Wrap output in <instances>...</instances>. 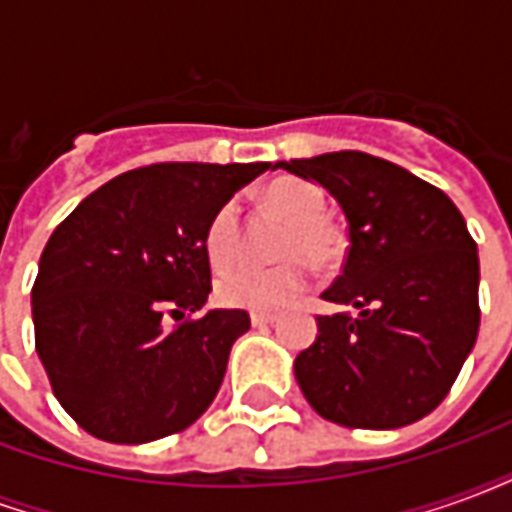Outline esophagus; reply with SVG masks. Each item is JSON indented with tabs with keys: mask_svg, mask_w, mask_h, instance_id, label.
I'll list each match as a JSON object with an SVG mask.
<instances>
[{
	"mask_svg": "<svg viewBox=\"0 0 512 512\" xmlns=\"http://www.w3.org/2000/svg\"><path fill=\"white\" fill-rule=\"evenodd\" d=\"M252 326H268V323L277 321V315H271V312H252Z\"/></svg>",
	"mask_w": 512,
	"mask_h": 512,
	"instance_id": "34e87169",
	"label": "esophagus"
}]
</instances>
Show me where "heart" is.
Masks as SVG:
<instances>
[{
	"label": "heart",
	"instance_id": "obj_1",
	"mask_svg": "<svg viewBox=\"0 0 512 512\" xmlns=\"http://www.w3.org/2000/svg\"><path fill=\"white\" fill-rule=\"evenodd\" d=\"M263 200H266L268 211L285 222L277 255L290 257V260L268 268L238 263V266L222 271L216 279V299L233 310L274 312L288 307L290 301L299 299L307 288L310 274H307L304 260L312 268L326 271L340 260L345 249L340 227L323 216L326 213L323 191L310 180H274L263 194ZM241 244H244V233H241L238 205L224 202L205 227V249H208L213 266L233 263L241 252Z\"/></svg>",
	"mask_w": 512,
	"mask_h": 512
}]
</instances>
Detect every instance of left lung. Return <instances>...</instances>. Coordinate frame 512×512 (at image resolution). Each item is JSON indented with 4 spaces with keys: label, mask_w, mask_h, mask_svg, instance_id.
I'll list each match as a JSON object with an SVG mask.
<instances>
[{
    "label": "left lung",
    "mask_w": 512,
    "mask_h": 512,
    "mask_svg": "<svg viewBox=\"0 0 512 512\" xmlns=\"http://www.w3.org/2000/svg\"><path fill=\"white\" fill-rule=\"evenodd\" d=\"M277 167L321 183L351 238L323 299L354 312L318 315V337L293 367L304 397L345 428L389 430L428 417L480 329V260L461 211L436 186L359 150Z\"/></svg>",
    "instance_id": "8db88e82"
}]
</instances>
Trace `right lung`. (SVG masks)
Returning <instances> with one entry per match:
<instances>
[{
	"label": "right lung",
	"instance_id": "obj_1",
	"mask_svg": "<svg viewBox=\"0 0 512 512\" xmlns=\"http://www.w3.org/2000/svg\"><path fill=\"white\" fill-rule=\"evenodd\" d=\"M271 164L131 169L57 224L32 285L51 392L90 436L145 444L186 430L222 386L244 310L197 315L211 293L205 227Z\"/></svg>",
	"mask_w": 512,
	"mask_h": 512
}]
</instances>
